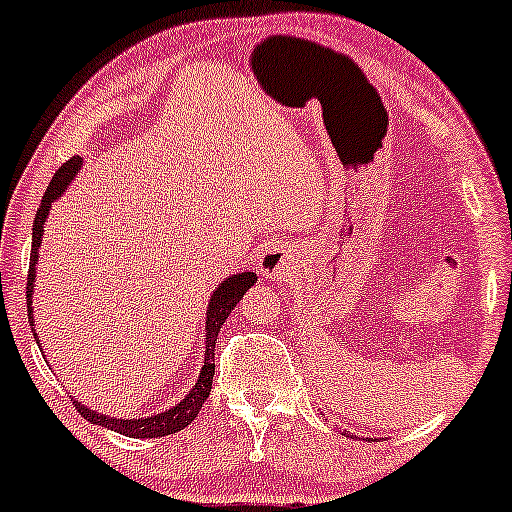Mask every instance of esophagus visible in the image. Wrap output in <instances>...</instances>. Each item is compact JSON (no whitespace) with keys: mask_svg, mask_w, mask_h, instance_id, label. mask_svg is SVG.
Returning a JSON list of instances; mask_svg holds the SVG:
<instances>
[{"mask_svg":"<svg viewBox=\"0 0 512 512\" xmlns=\"http://www.w3.org/2000/svg\"><path fill=\"white\" fill-rule=\"evenodd\" d=\"M293 268H295V256L291 251L283 249V246H266V251L261 254V261H258V271H261V276L271 278V281L288 278Z\"/></svg>","mask_w":512,"mask_h":512,"instance_id":"1","label":"esophagus"}]
</instances>
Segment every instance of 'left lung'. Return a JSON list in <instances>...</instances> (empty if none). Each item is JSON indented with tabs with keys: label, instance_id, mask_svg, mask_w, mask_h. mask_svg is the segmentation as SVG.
I'll use <instances>...</instances> for the list:
<instances>
[{
	"label": "left lung",
	"instance_id": "obj_1",
	"mask_svg": "<svg viewBox=\"0 0 512 512\" xmlns=\"http://www.w3.org/2000/svg\"><path fill=\"white\" fill-rule=\"evenodd\" d=\"M352 439H357V436H352Z\"/></svg>",
	"mask_w": 512,
	"mask_h": 512
}]
</instances>
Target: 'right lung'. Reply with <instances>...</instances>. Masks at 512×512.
I'll list each match as a JSON object with an SVG mask.
<instances>
[{"label":"right lung","instance_id":"obj_1","mask_svg":"<svg viewBox=\"0 0 512 512\" xmlns=\"http://www.w3.org/2000/svg\"><path fill=\"white\" fill-rule=\"evenodd\" d=\"M83 167V157H71L68 162H63L54 177H51L49 189H46L44 199H41V207L36 212L34 219V231H31V258H29V281H26V308H29V320L34 325V286H36V263H39V246L44 241V224L49 219L51 204L61 197L63 192L68 189V184L73 182V177L78 175V170ZM256 273L254 271H244V273H234V276H226L224 281L219 283L217 288L212 291V298L207 303V325H204V362L202 370H199L197 382L194 387L184 394V399H179L175 407L165 409V412H157L150 416H140V419H123V416H110V414H100L96 409L86 407L78 399H73L76 409L81 412L83 419H88L91 424L105 426L110 431H118V434L130 436V439H157V436H167L175 434V431H182L184 426H189L194 421V416L199 414L202 404L207 402L209 392H212V379H214V345H217V335L221 330V325L226 323V318L231 315V310L236 308L244 293L249 291L251 286L256 283ZM34 330V328H31ZM36 342H39V335H36ZM41 347V342H39ZM46 360V357H44Z\"/></svg>","mask_w":512,"mask_h":512}]
</instances>
